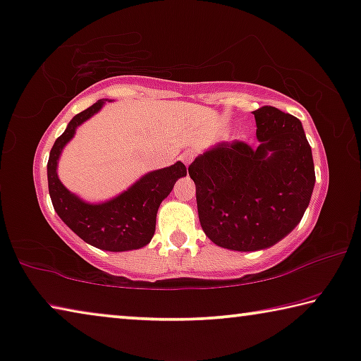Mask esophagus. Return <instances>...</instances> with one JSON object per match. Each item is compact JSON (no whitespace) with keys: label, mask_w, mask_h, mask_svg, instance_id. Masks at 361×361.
Listing matches in <instances>:
<instances>
[{"label":"esophagus","mask_w":361,"mask_h":361,"mask_svg":"<svg viewBox=\"0 0 361 361\" xmlns=\"http://www.w3.org/2000/svg\"><path fill=\"white\" fill-rule=\"evenodd\" d=\"M192 157H195V154L190 152V150H186V152H183V154H181V157H180V159H181V162L188 166V165L191 164Z\"/></svg>","instance_id":"obj_1"}]
</instances>
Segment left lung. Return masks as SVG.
Segmentation results:
<instances>
[{"label":"left lung","instance_id":"8db88e82","mask_svg":"<svg viewBox=\"0 0 361 361\" xmlns=\"http://www.w3.org/2000/svg\"><path fill=\"white\" fill-rule=\"evenodd\" d=\"M252 115L257 147L219 142L188 166L204 233L235 251L264 250L292 232L316 181L298 118L276 106H261Z\"/></svg>","mask_w":361,"mask_h":361}]
</instances>
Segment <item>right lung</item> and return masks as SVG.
Masks as SVG:
<instances>
[{
  "label": "right lung",
  "instance_id": "obj_1",
  "mask_svg": "<svg viewBox=\"0 0 361 361\" xmlns=\"http://www.w3.org/2000/svg\"><path fill=\"white\" fill-rule=\"evenodd\" d=\"M104 104L105 100H99L78 113L53 144L47 165L48 191L60 219L85 243L115 252L139 250L152 240L160 202L170 195L176 180L186 175V166L176 162L166 169L149 171L125 192L102 204H89L74 196L58 178V159L76 128L94 116Z\"/></svg>",
  "mask_w": 361,
  "mask_h": 361
}]
</instances>
